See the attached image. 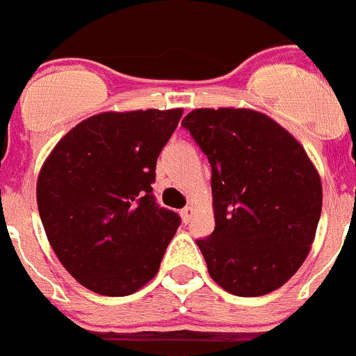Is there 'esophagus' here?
<instances>
[{"label": "esophagus", "mask_w": 356, "mask_h": 356, "mask_svg": "<svg viewBox=\"0 0 356 356\" xmlns=\"http://www.w3.org/2000/svg\"><path fill=\"white\" fill-rule=\"evenodd\" d=\"M180 216H181V221H184L185 225H187V222L191 221V219H193L194 209H193V207H185V209L180 210Z\"/></svg>", "instance_id": "esophagus-1"}]
</instances>
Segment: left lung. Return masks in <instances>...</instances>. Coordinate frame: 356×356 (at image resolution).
Masks as SVG:
<instances>
[{"label": "left lung", "instance_id": "8db88e82", "mask_svg": "<svg viewBox=\"0 0 356 356\" xmlns=\"http://www.w3.org/2000/svg\"><path fill=\"white\" fill-rule=\"evenodd\" d=\"M181 124L212 168L216 228L196 241L210 276L242 298L276 291L305 262L321 217L307 151L254 110L197 108Z\"/></svg>", "mask_w": 356, "mask_h": 356}]
</instances>
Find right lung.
I'll return each mask as SVG.
<instances>
[{
	"label": "right lung",
	"instance_id": "obj_1",
	"mask_svg": "<svg viewBox=\"0 0 356 356\" xmlns=\"http://www.w3.org/2000/svg\"><path fill=\"white\" fill-rule=\"evenodd\" d=\"M184 110L105 112L53 147L37 205L62 266L83 287L128 296L159 273L180 216L153 196L156 159Z\"/></svg>",
	"mask_w": 356,
	"mask_h": 356
}]
</instances>
